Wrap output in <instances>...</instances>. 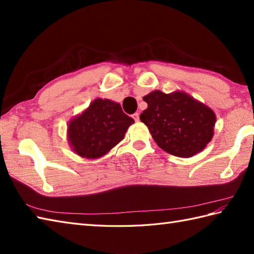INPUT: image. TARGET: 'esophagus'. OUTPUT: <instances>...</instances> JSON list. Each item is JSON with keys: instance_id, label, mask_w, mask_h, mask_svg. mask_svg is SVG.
Segmentation results:
<instances>
[{"instance_id": "esophagus-1", "label": "esophagus", "mask_w": 254, "mask_h": 254, "mask_svg": "<svg viewBox=\"0 0 254 254\" xmlns=\"http://www.w3.org/2000/svg\"><path fill=\"white\" fill-rule=\"evenodd\" d=\"M132 117H133V119H134V120H135V121H138V120H139V113H137V112L134 113V115H133Z\"/></svg>"}]
</instances>
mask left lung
Listing matches in <instances>:
<instances>
[{
	"label": "left lung",
	"instance_id": "left-lung-1",
	"mask_svg": "<svg viewBox=\"0 0 254 254\" xmlns=\"http://www.w3.org/2000/svg\"><path fill=\"white\" fill-rule=\"evenodd\" d=\"M143 100L147 102V109L139 119L146 124L154 141L168 154L192 157L212 139L216 116L190 95L154 90Z\"/></svg>",
	"mask_w": 254,
	"mask_h": 254
}]
</instances>
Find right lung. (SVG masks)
Listing matches in <instances>:
<instances>
[{
	"label": "right lung",
	"mask_w": 254,
	"mask_h": 254,
	"mask_svg": "<svg viewBox=\"0 0 254 254\" xmlns=\"http://www.w3.org/2000/svg\"><path fill=\"white\" fill-rule=\"evenodd\" d=\"M132 123L134 120L122 111L120 104L97 98L69 121L68 143L80 157L99 158L122 141Z\"/></svg>",
	"instance_id": "1"
}]
</instances>
